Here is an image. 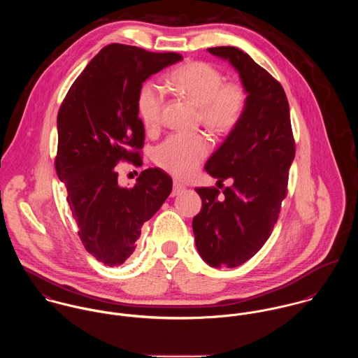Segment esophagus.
I'll list each match as a JSON object with an SVG mask.
<instances>
[{"label":"esophagus","mask_w":358,"mask_h":358,"mask_svg":"<svg viewBox=\"0 0 358 358\" xmlns=\"http://www.w3.org/2000/svg\"><path fill=\"white\" fill-rule=\"evenodd\" d=\"M182 192H185V186L182 185V183H179V182H173V189H172V197H175V196H179Z\"/></svg>","instance_id":"1"}]
</instances>
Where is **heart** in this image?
I'll return each instance as SVG.
<instances>
[{
  "label": "heart",
  "instance_id": "b5f03b06",
  "mask_svg": "<svg viewBox=\"0 0 358 358\" xmlns=\"http://www.w3.org/2000/svg\"><path fill=\"white\" fill-rule=\"evenodd\" d=\"M169 87L183 98L199 106L200 121L213 134L230 132L241 120L247 92L238 83H224L220 70L205 62H190L172 70L168 76ZM138 113L149 132L158 129L162 118L164 95L158 85L146 83L138 94ZM209 152L203 135H172L161 143L155 162L176 178H189Z\"/></svg>",
  "mask_w": 358,
  "mask_h": 358
}]
</instances>
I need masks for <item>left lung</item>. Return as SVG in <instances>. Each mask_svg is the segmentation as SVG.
Masks as SVG:
<instances>
[{
    "label": "left lung",
    "instance_id": "left-lung-1",
    "mask_svg": "<svg viewBox=\"0 0 358 358\" xmlns=\"http://www.w3.org/2000/svg\"><path fill=\"white\" fill-rule=\"evenodd\" d=\"M206 51L227 60L247 92L240 122L209 157L205 171L233 185L199 187L203 200L193 219L199 254L212 267H237L270 237L287 196L288 171L295 158L289 104L281 84L236 47Z\"/></svg>",
    "mask_w": 358,
    "mask_h": 358
}]
</instances>
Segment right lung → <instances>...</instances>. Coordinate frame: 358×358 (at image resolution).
I'll return each instance as SVG.
<instances>
[{
  "label": "right lung",
  "mask_w": 358,
  "mask_h": 358,
  "mask_svg": "<svg viewBox=\"0 0 358 358\" xmlns=\"http://www.w3.org/2000/svg\"><path fill=\"white\" fill-rule=\"evenodd\" d=\"M182 55L110 44L77 77L57 113L56 173L85 250L106 266L122 264L136 248L145 222L172 192L159 168L120 186V159L142 165L145 127L138 113L142 84Z\"/></svg>",
  "instance_id": "obj_1"
}]
</instances>
